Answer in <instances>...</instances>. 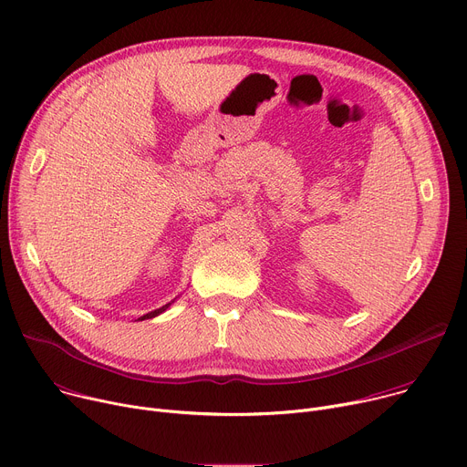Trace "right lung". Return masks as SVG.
I'll list each match as a JSON object with an SVG mask.
<instances>
[{
	"instance_id": "1",
	"label": "right lung",
	"mask_w": 467,
	"mask_h": 467,
	"mask_svg": "<svg viewBox=\"0 0 467 467\" xmlns=\"http://www.w3.org/2000/svg\"><path fill=\"white\" fill-rule=\"evenodd\" d=\"M175 302V300H173ZM173 302H169V304H165V306H161L160 309H154V311H150V313H147V315H143V317H140L138 320H147V318H154V317H158V315H161L163 311H167L169 309V306H171Z\"/></svg>"
}]
</instances>
